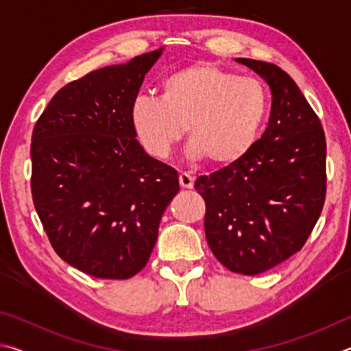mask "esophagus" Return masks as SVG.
<instances>
[{
    "mask_svg": "<svg viewBox=\"0 0 351 351\" xmlns=\"http://www.w3.org/2000/svg\"><path fill=\"white\" fill-rule=\"evenodd\" d=\"M195 182V178L192 175L186 173V171H181L180 173V184L182 189H192Z\"/></svg>",
    "mask_w": 351,
    "mask_h": 351,
    "instance_id": "34e87169",
    "label": "esophagus"
}]
</instances>
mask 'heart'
<instances>
[{
    "label": "heart",
    "mask_w": 351,
    "mask_h": 351,
    "mask_svg": "<svg viewBox=\"0 0 351 351\" xmlns=\"http://www.w3.org/2000/svg\"><path fill=\"white\" fill-rule=\"evenodd\" d=\"M268 111L269 93L261 80L195 63L165 77L161 97H136L130 119L152 158H167L186 125L190 158L228 165L251 150Z\"/></svg>",
    "instance_id": "b5f03b06"
}]
</instances>
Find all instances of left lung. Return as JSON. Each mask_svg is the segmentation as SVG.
Returning a JSON list of instances; mask_svg holds the SVG:
<instances>
[{"mask_svg": "<svg viewBox=\"0 0 351 351\" xmlns=\"http://www.w3.org/2000/svg\"><path fill=\"white\" fill-rule=\"evenodd\" d=\"M268 82V128L239 161L199 176L207 245L229 271L257 276L299 252L324 209L326 142L295 82L274 63L237 58Z\"/></svg>", "mask_w": 351, "mask_h": 351, "instance_id": "1", "label": "left lung"}]
</instances>
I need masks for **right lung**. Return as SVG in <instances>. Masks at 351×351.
I'll use <instances>...</instances> for the list:
<instances>
[{
	"label": "right lung",
	"instance_id": "add662e5",
	"mask_svg": "<svg viewBox=\"0 0 351 351\" xmlns=\"http://www.w3.org/2000/svg\"><path fill=\"white\" fill-rule=\"evenodd\" d=\"M162 49L63 86L32 132L35 210L58 257L125 280L145 268L178 173L136 139L130 111Z\"/></svg>",
	"mask_w": 351,
	"mask_h": 351
}]
</instances>
